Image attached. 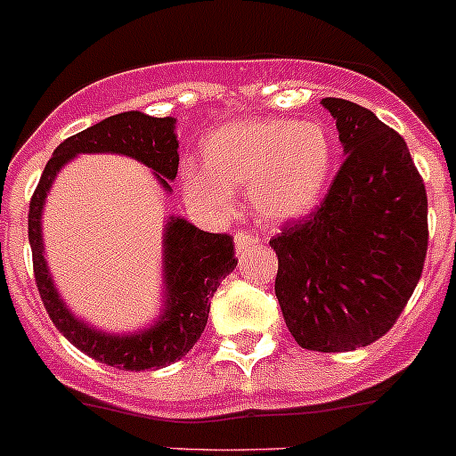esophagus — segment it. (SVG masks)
<instances>
[{
  "label": "esophagus",
  "instance_id": "1",
  "mask_svg": "<svg viewBox=\"0 0 456 456\" xmlns=\"http://www.w3.org/2000/svg\"><path fill=\"white\" fill-rule=\"evenodd\" d=\"M260 241V237L256 235V232H248V231H237L235 232V246H237V253H246L248 248H253V246Z\"/></svg>",
  "mask_w": 456,
  "mask_h": 456
}]
</instances>
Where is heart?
I'll return each mask as SVG.
<instances>
[{
  "label": "heart",
  "instance_id": "1",
  "mask_svg": "<svg viewBox=\"0 0 456 456\" xmlns=\"http://www.w3.org/2000/svg\"><path fill=\"white\" fill-rule=\"evenodd\" d=\"M332 169V135L319 124L246 119L203 142V167H183L181 185L190 203L216 215L231 210L232 191L248 190L262 219L285 221L319 203Z\"/></svg>",
  "mask_w": 456,
  "mask_h": 456
}]
</instances>
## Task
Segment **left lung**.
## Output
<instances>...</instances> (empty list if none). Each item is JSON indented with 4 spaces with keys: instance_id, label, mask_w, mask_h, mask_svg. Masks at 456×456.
I'll list each match as a JSON object with an SVG mask.
<instances>
[{
    "instance_id": "8db88e82",
    "label": "left lung",
    "mask_w": 456,
    "mask_h": 456,
    "mask_svg": "<svg viewBox=\"0 0 456 456\" xmlns=\"http://www.w3.org/2000/svg\"><path fill=\"white\" fill-rule=\"evenodd\" d=\"M346 160L310 215L269 241L275 296L300 348L346 353L389 332L428 256V194L403 137L346 99H323Z\"/></svg>"
}]
</instances>
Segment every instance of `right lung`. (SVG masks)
Instances as JSON below:
<instances>
[{
    "instance_id": "obj_1",
    "label": "right lung",
    "mask_w": 456,
    "mask_h": 456,
    "mask_svg": "<svg viewBox=\"0 0 456 456\" xmlns=\"http://www.w3.org/2000/svg\"><path fill=\"white\" fill-rule=\"evenodd\" d=\"M174 124L176 119L171 117H149L131 110L108 117L103 122L67 137L58 144L52 160L45 167L28 203L33 273L49 319L69 344L102 364L122 370L162 369L190 353L206 330L210 298L216 287L237 266L232 237L225 232L199 231L190 221L171 216L165 235V314L156 325L142 330L140 334L115 337L97 332L74 319L65 303L58 298L43 256L40 215L58 169L78 153H124L135 158L151 167L160 185L169 191V181L178 174V140Z\"/></svg>"
}]
</instances>
